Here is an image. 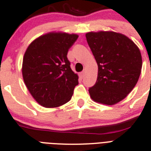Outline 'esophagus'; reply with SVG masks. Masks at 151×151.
I'll return each instance as SVG.
<instances>
[{
  "instance_id": "obj_1",
  "label": "esophagus",
  "mask_w": 151,
  "mask_h": 151,
  "mask_svg": "<svg viewBox=\"0 0 151 151\" xmlns=\"http://www.w3.org/2000/svg\"><path fill=\"white\" fill-rule=\"evenodd\" d=\"M84 75H85V72L84 71H81V72L80 73V76L81 78H83L84 77Z\"/></svg>"
}]
</instances>
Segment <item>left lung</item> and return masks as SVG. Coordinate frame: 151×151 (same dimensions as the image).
I'll return each mask as SVG.
<instances>
[{"mask_svg":"<svg viewBox=\"0 0 151 151\" xmlns=\"http://www.w3.org/2000/svg\"><path fill=\"white\" fill-rule=\"evenodd\" d=\"M86 37L98 65L97 80L88 89L91 98L114 105L137 83L142 65L139 49L128 37L116 32H88Z\"/></svg>","mask_w":151,"mask_h":151,"instance_id":"left-lung-1","label":"left lung"}]
</instances>
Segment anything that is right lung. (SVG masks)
Listing matches in <instances>:
<instances>
[{
	"instance_id": "right-lung-1",
	"label": "right lung",
	"mask_w": 151,
	"mask_h": 151,
	"mask_svg": "<svg viewBox=\"0 0 151 151\" xmlns=\"http://www.w3.org/2000/svg\"><path fill=\"white\" fill-rule=\"evenodd\" d=\"M77 38L75 34L52 32L37 38L26 49L22 67L23 80L42 106L56 108L71 99L79 82L67 55Z\"/></svg>"
}]
</instances>
